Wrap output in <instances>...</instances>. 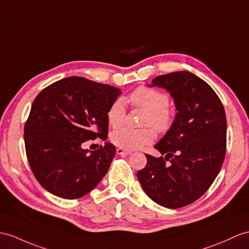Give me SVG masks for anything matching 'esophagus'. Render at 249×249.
Listing matches in <instances>:
<instances>
[{"label":"esophagus","mask_w":249,"mask_h":249,"mask_svg":"<svg viewBox=\"0 0 249 249\" xmlns=\"http://www.w3.org/2000/svg\"><path fill=\"white\" fill-rule=\"evenodd\" d=\"M116 152H117V154H119V155H130V154H132V151H130V150H124V149H123V148H118V149L116 150Z\"/></svg>","instance_id":"esophagus-1"}]
</instances>
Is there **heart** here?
Masks as SVG:
<instances>
[{
  "label": "heart",
  "instance_id": "obj_1",
  "mask_svg": "<svg viewBox=\"0 0 249 249\" xmlns=\"http://www.w3.org/2000/svg\"><path fill=\"white\" fill-rule=\"evenodd\" d=\"M133 105L143 107L148 111L143 124L152 125L159 131L166 130L170 124V112L168 110L169 97L154 89L139 87L130 95ZM125 104L123 98L114 100L107 108V123L112 128H118L125 118ZM111 139L114 144L125 150H136L142 145L151 143L154 139V133L151 129L121 128L113 132Z\"/></svg>",
  "mask_w": 249,
  "mask_h": 249
}]
</instances>
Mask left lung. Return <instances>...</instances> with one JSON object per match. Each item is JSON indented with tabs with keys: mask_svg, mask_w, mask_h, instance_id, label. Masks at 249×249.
<instances>
[{
	"mask_svg": "<svg viewBox=\"0 0 249 249\" xmlns=\"http://www.w3.org/2000/svg\"><path fill=\"white\" fill-rule=\"evenodd\" d=\"M149 87L168 90L178 113L154 145L165 156L145 155L147 166L137 178L152 201L177 209L201 197L221 170L226 153L225 110L209 84L190 71L157 76Z\"/></svg>",
	"mask_w": 249,
	"mask_h": 249,
	"instance_id": "obj_1",
	"label": "left lung"
}]
</instances>
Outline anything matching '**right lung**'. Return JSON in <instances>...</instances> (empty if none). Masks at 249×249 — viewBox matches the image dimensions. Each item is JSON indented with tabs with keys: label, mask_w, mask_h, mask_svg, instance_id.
Listing matches in <instances>:
<instances>
[{
	"label": "right lung",
	"mask_w": 249,
	"mask_h": 249,
	"mask_svg": "<svg viewBox=\"0 0 249 249\" xmlns=\"http://www.w3.org/2000/svg\"><path fill=\"white\" fill-rule=\"evenodd\" d=\"M120 94V89L72 76L53 82L36 97L24 141L29 166L45 190L75 199L100 183L116 148L106 142L89 151L82 143L107 138V108Z\"/></svg>",
	"instance_id": "1"
}]
</instances>
